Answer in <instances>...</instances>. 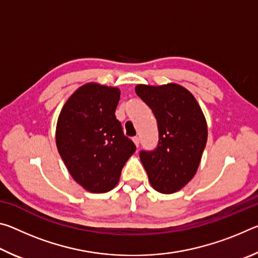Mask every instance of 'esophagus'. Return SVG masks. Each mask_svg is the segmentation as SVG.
<instances>
[{
    "label": "esophagus",
    "instance_id": "34e87169",
    "mask_svg": "<svg viewBox=\"0 0 258 258\" xmlns=\"http://www.w3.org/2000/svg\"><path fill=\"white\" fill-rule=\"evenodd\" d=\"M133 141H134V143H135V146L139 147V145H140V139H139V137H134V138H133Z\"/></svg>",
    "mask_w": 258,
    "mask_h": 258
}]
</instances>
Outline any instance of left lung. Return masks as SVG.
<instances>
[{"mask_svg":"<svg viewBox=\"0 0 258 258\" xmlns=\"http://www.w3.org/2000/svg\"><path fill=\"white\" fill-rule=\"evenodd\" d=\"M158 126V145L140 159L152 187L161 194L181 190L197 172L207 142V124L194 95L177 84L138 85Z\"/></svg>","mask_w":258,"mask_h":258,"instance_id":"obj_1","label":"left lung"}]
</instances>
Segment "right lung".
<instances>
[{"label":"right lung","instance_id":"right-lung-1","mask_svg":"<svg viewBox=\"0 0 258 258\" xmlns=\"http://www.w3.org/2000/svg\"><path fill=\"white\" fill-rule=\"evenodd\" d=\"M119 97L116 87L83 85L64 103L56 124L61 158L74 180L93 194L113 189L137 150L115 116Z\"/></svg>","mask_w":258,"mask_h":258}]
</instances>
